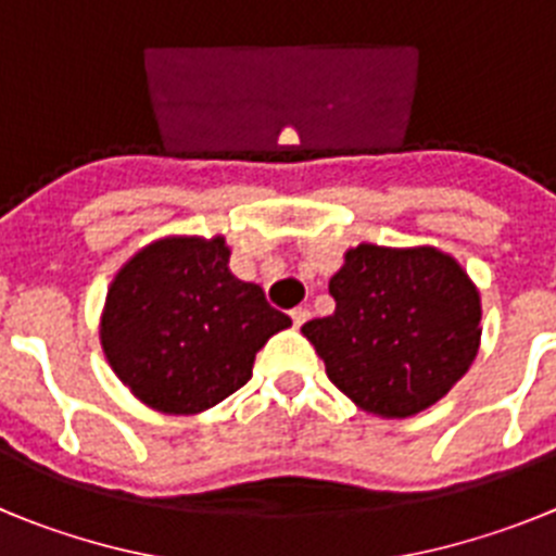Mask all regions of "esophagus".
I'll list each match as a JSON object with an SVG mask.
<instances>
[{"instance_id": "obj_1", "label": "esophagus", "mask_w": 556, "mask_h": 556, "mask_svg": "<svg viewBox=\"0 0 556 556\" xmlns=\"http://www.w3.org/2000/svg\"><path fill=\"white\" fill-rule=\"evenodd\" d=\"M289 317H292L294 328H301L303 323H306L308 317H312V312H308V308H303V306H298V308H292V312H289Z\"/></svg>"}]
</instances>
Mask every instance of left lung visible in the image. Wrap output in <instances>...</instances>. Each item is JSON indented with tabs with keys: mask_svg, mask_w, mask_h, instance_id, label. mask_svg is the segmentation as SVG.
<instances>
[{
	"mask_svg": "<svg viewBox=\"0 0 556 556\" xmlns=\"http://www.w3.org/2000/svg\"><path fill=\"white\" fill-rule=\"evenodd\" d=\"M328 292L337 301L331 317L301 331L328 378L370 415L429 409L479 353V289L437 248L358 244Z\"/></svg>",
	"mask_w": 556,
	"mask_h": 556,
	"instance_id": "8db88e82",
	"label": "left lung"
}]
</instances>
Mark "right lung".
<instances>
[{"label": "right lung", "instance_id": "obj_1", "mask_svg": "<svg viewBox=\"0 0 556 556\" xmlns=\"http://www.w3.org/2000/svg\"><path fill=\"white\" fill-rule=\"evenodd\" d=\"M228 258L223 236H166L113 278L102 351L141 404L166 415L217 406L248 384L267 339L292 326L262 287L230 273Z\"/></svg>", "mask_w": 556, "mask_h": 556}]
</instances>
